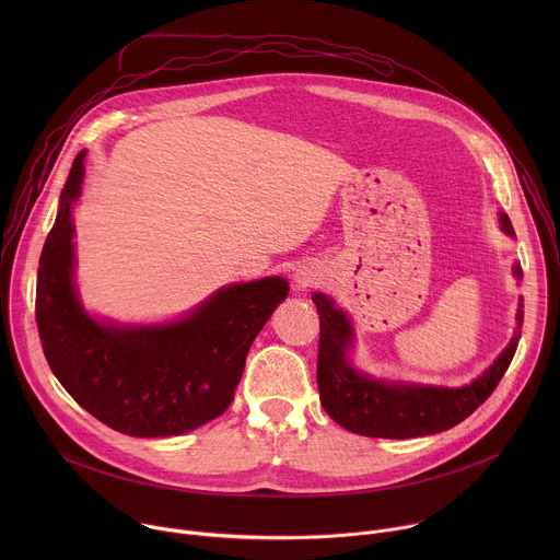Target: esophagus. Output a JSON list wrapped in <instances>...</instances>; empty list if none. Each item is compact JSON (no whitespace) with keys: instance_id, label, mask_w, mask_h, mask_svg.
<instances>
[{"instance_id":"34e87169","label":"esophagus","mask_w":560,"mask_h":560,"mask_svg":"<svg viewBox=\"0 0 560 560\" xmlns=\"http://www.w3.org/2000/svg\"><path fill=\"white\" fill-rule=\"evenodd\" d=\"M310 283H312V275H310V272H303V270H301V272L294 275V285H296L299 290H301V288H307Z\"/></svg>"}]
</instances>
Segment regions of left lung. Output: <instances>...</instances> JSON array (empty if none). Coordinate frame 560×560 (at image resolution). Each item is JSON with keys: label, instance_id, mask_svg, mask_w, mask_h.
Here are the masks:
<instances>
[{"label": "left lung", "instance_id": "obj_1", "mask_svg": "<svg viewBox=\"0 0 560 560\" xmlns=\"http://www.w3.org/2000/svg\"><path fill=\"white\" fill-rule=\"evenodd\" d=\"M505 234L514 236L510 217H499ZM516 281L523 270L514 266ZM312 301L318 312V359L316 383L322 394L324 410L346 430L376 439H415L445 432L465 421L478 406L488 401L497 389L505 370L510 368L523 326V296L516 310V330L501 357L469 385L436 387L372 378L350 363V348L354 341L352 324L343 310L322 292H314Z\"/></svg>", "mask_w": 560, "mask_h": 560}]
</instances>
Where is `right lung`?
<instances>
[{
	"label": "right lung",
	"mask_w": 560,
	"mask_h": 560,
	"mask_svg": "<svg viewBox=\"0 0 560 560\" xmlns=\"http://www.w3.org/2000/svg\"><path fill=\"white\" fill-rule=\"evenodd\" d=\"M79 152L59 197V212L37 270L35 316L42 348L66 392L108 428L141 439L177 436L228 410L248 350L288 281L266 277L214 292L173 324L117 326L79 303L72 203L82 195Z\"/></svg>",
	"instance_id": "1"
}]
</instances>
